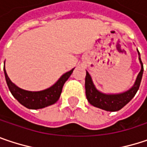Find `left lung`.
I'll return each mask as SVG.
<instances>
[{"label":"left lung","instance_id":"left-lung-1","mask_svg":"<svg viewBox=\"0 0 147 147\" xmlns=\"http://www.w3.org/2000/svg\"><path fill=\"white\" fill-rule=\"evenodd\" d=\"M138 55H139V60L141 65L140 71L138 74L135 84L132 86V87L122 93L106 94L99 92L94 86L90 74L87 71L86 78H85V89H86V96H87V101L90 102V104L106 111L115 112V111H119L123 107H125L135 97L136 93L137 92L140 87V82L143 75V64L140 58L139 51H138Z\"/></svg>","mask_w":147,"mask_h":147}]
</instances>
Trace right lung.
<instances>
[{"instance_id":"right-lung-1","label":"right lung","mask_w":147,"mask_h":147,"mask_svg":"<svg viewBox=\"0 0 147 147\" xmlns=\"http://www.w3.org/2000/svg\"><path fill=\"white\" fill-rule=\"evenodd\" d=\"M73 70L74 69H72L70 71L62 75L60 79L52 87L39 92H30L17 87L13 82H11V81L7 76L4 65L5 77L10 92L22 105L30 109H43L55 103L59 100L63 86L73 72Z\"/></svg>"}]
</instances>
